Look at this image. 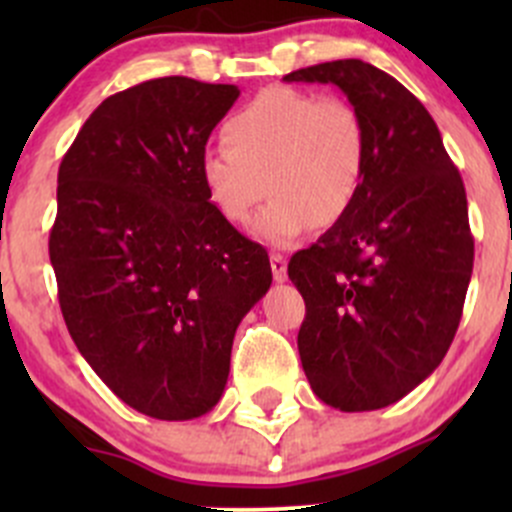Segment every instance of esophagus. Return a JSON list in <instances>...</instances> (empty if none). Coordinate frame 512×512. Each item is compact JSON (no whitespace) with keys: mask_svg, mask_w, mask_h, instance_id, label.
<instances>
[{"mask_svg":"<svg viewBox=\"0 0 512 512\" xmlns=\"http://www.w3.org/2000/svg\"><path fill=\"white\" fill-rule=\"evenodd\" d=\"M270 267H272V275H275L277 282H285L287 280V260L280 255V252H272V255H270Z\"/></svg>","mask_w":512,"mask_h":512,"instance_id":"1","label":"esophagus"}]
</instances>
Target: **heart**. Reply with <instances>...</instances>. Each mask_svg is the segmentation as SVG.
<instances>
[{"label":"heart","instance_id":"heart-1","mask_svg":"<svg viewBox=\"0 0 512 512\" xmlns=\"http://www.w3.org/2000/svg\"><path fill=\"white\" fill-rule=\"evenodd\" d=\"M225 146L200 160L210 203L232 225H255L260 240L289 247L314 223L337 225L364 183L369 141L359 111L342 98L309 91H262L223 128Z\"/></svg>","mask_w":512,"mask_h":512}]
</instances>
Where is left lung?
Returning <instances> with one entry per match:
<instances>
[{
	"mask_svg": "<svg viewBox=\"0 0 512 512\" xmlns=\"http://www.w3.org/2000/svg\"><path fill=\"white\" fill-rule=\"evenodd\" d=\"M285 81L339 86L369 141L352 210L289 260L307 307L302 369L334 409H384L431 376L456 337L473 272L466 188L431 113L386 71L339 59Z\"/></svg>",
	"mask_w": 512,
	"mask_h": 512,
	"instance_id": "obj_1",
	"label": "left lung"
}]
</instances>
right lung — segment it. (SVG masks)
Returning <instances> with one entry per match:
<instances>
[{"mask_svg":"<svg viewBox=\"0 0 512 512\" xmlns=\"http://www.w3.org/2000/svg\"><path fill=\"white\" fill-rule=\"evenodd\" d=\"M240 89L151 79L96 108L59 165L49 257L71 339L131 409L188 421L223 396L267 250L210 203L200 160Z\"/></svg>","mask_w":512,"mask_h":512,"instance_id":"obj_1","label":"right lung"}]
</instances>
